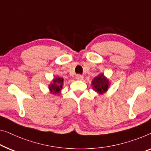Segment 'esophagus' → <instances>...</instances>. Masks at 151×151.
Instances as JSON below:
<instances>
[{
    "label": "esophagus",
    "instance_id": "34e87169",
    "mask_svg": "<svg viewBox=\"0 0 151 151\" xmlns=\"http://www.w3.org/2000/svg\"><path fill=\"white\" fill-rule=\"evenodd\" d=\"M76 78L78 81H82L83 80V76L81 75H76Z\"/></svg>",
    "mask_w": 151,
    "mask_h": 151
}]
</instances>
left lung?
I'll return each mask as SVG.
<instances>
[{
    "mask_svg": "<svg viewBox=\"0 0 151 151\" xmlns=\"http://www.w3.org/2000/svg\"><path fill=\"white\" fill-rule=\"evenodd\" d=\"M110 85L109 79L104 75L103 73L100 74L92 81V89L99 94H103L109 89Z\"/></svg>",
    "mask_w": 151,
    "mask_h": 151,
    "instance_id": "1",
    "label": "left lung"
}]
</instances>
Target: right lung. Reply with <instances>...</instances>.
I'll use <instances>...</instances> for the list:
<instances>
[{
	"label": "right lung",
	"mask_w": 151,
	"mask_h": 151,
	"mask_svg": "<svg viewBox=\"0 0 151 151\" xmlns=\"http://www.w3.org/2000/svg\"><path fill=\"white\" fill-rule=\"evenodd\" d=\"M63 86V78L61 77H55L50 82V84L48 86L50 92L54 94H58L61 93V90Z\"/></svg>",
	"instance_id": "1"
}]
</instances>
